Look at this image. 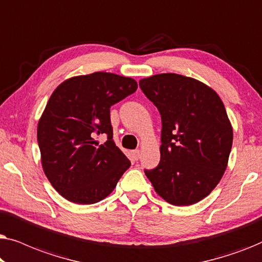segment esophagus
<instances>
[{"label":"esophagus","instance_id":"obj_1","mask_svg":"<svg viewBox=\"0 0 262 262\" xmlns=\"http://www.w3.org/2000/svg\"><path fill=\"white\" fill-rule=\"evenodd\" d=\"M132 157H134L135 161H137L139 159V150H134V151L131 152Z\"/></svg>","mask_w":262,"mask_h":262}]
</instances>
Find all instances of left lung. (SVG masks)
Returning <instances> with one entry per match:
<instances>
[{"label":"left lung","mask_w":262,"mask_h":262,"mask_svg":"<svg viewBox=\"0 0 262 262\" xmlns=\"http://www.w3.org/2000/svg\"><path fill=\"white\" fill-rule=\"evenodd\" d=\"M139 87L162 119L160 163L145 175L171 205L200 202L221 181L231 151L223 101L207 84L173 73L142 78Z\"/></svg>","instance_id":"8db88e82"}]
</instances>
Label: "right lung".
I'll return each instance as SVG.
<instances>
[{
    "mask_svg": "<svg viewBox=\"0 0 262 262\" xmlns=\"http://www.w3.org/2000/svg\"><path fill=\"white\" fill-rule=\"evenodd\" d=\"M131 77L96 73L70 77L50 96L38 121L42 170L63 198L95 204L110 195L131 166L112 137L110 108L137 91ZM106 133L100 145L96 136Z\"/></svg>",
    "mask_w": 262,
    "mask_h": 262,
    "instance_id": "right-lung-1",
    "label": "right lung"
}]
</instances>
